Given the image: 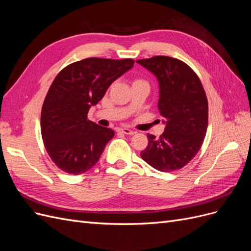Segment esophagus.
I'll use <instances>...</instances> for the list:
<instances>
[{
	"label": "esophagus",
	"instance_id": "34e87169",
	"mask_svg": "<svg viewBox=\"0 0 251 251\" xmlns=\"http://www.w3.org/2000/svg\"><path fill=\"white\" fill-rule=\"evenodd\" d=\"M120 132L123 133V134H126V135H134V134H135V132H134V131L130 130V128H127V127L120 128Z\"/></svg>",
	"mask_w": 251,
	"mask_h": 251
}]
</instances>
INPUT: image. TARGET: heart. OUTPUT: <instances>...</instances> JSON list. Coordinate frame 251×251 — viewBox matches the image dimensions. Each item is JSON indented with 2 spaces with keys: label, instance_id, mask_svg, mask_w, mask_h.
Returning <instances> with one entry per match:
<instances>
[{
  "label": "heart",
  "instance_id": "obj_1",
  "mask_svg": "<svg viewBox=\"0 0 251 251\" xmlns=\"http://www.w3.org/2000/svg\"><path fill=\"white\" fill-rule=\"evenodd\" d=\"M136 81H142V80H136ZM136 81H135V82H136Z\"/></svg>",
  "mask_w": 251,
  "mask_h": 251
}]
</instances>
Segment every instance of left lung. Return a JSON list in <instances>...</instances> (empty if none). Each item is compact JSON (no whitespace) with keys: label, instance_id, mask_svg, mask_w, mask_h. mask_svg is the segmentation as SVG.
Instances as JSON below:
<instances>
[{"label":"left lung","instance_id":"obj_1","mask_svg":"<svg viewBox=\"0 0 251 251\" xmlns=\"http://www.w3.org/2000/svg\"><path fill=\"white\" fill-rule=\"evenodd\" d=\"M159 83L158 110L165 126L159 138L148 134L141 158L160 172L180 170L198 153L208 125V102L197 74L180 59L157 55L136 60Z\"/></svg>","mask_w":251,"mask_h":251}]
</instances>
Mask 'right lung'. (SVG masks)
I'll return each instance as SVG.
<instances>
[{
	"instance_id": "right-lung-1",
	"label": "right lung",
	"mask_w": 251,
	"mask_h": 251,
	"mask_svg": "<svg viewBox=\"0 0 251 251\" xmlns=\"http://www.w3.org/2000/svg\"><path fill=\"white\" fill-rule=\"evenodd\" d=\"M133 65L131 58L90 57L67 66L57 74L41 115L45 148L57 168L80 175L100 160L115 133L88 120V112Z\"/></svg>"
}]
</instances>
